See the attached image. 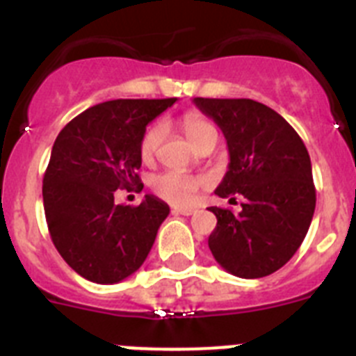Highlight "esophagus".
<instances>
[{"instance_id": "1", "label": "esophagus", "mask_w": 356, "mask_h": 356, "mask_svg": "<svg viewBox=\"0 0 356 356\" xmlns=\"http://www.w3.org/2000/svg\"><path fill=\"white\" fill-rule=\"evenodd\" d=\"M196 212V209H184V207H175V209H172V213H180V216H193V213Z\"/></svg>"}]
</instances>
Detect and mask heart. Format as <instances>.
<instances>
[{
  "instance_id": "obj_1",
  "label": "heart",
  "mask_w": 356,
  "mask_h": 356,
  "mask_svg": "<svg viewBox=\"0 0 356 356\" xmlns=\"http://www.w3.org/2000/svg\"><path fill=\"white\" fill-rule=\"evenodd\" d=\"M181 128H184L187 139L191 140L194 147H197L205 140H217V137H219L216 124L200 112L185 114L181 119ZM163 134H165V128H163L162 122H155L144 131L143 139H140L143 160H151L155 156L156 149L163 139ZM209 178H205V176L188 175V172L181 171H165L151 178L153 193L162 200L172 203V205H191L197 197L201 188L209 187Z\"/></svg>"
}]
</instances>
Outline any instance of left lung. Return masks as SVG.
I'll return each instance as SVG.
<instances>
[{
    "label": "left lung",
    "mask_w": 356,
    "mask_h": 356,
    "mask_svg": "<svg viewBox=\"0 0 356 356\" xmlns=\"http://www.w3.org/2000/svg\"><path fill=\"white\" fill-rule=\"evenodd\" d=\"M194 105L221 128L228 146V171L216 194L246 197L238 213L210 207L217 217L209 237L213 259L238 278L273 275L301 246L316 210L307 147L278 112L259 102L194 97Z\"/></svg>",
    "instance_id": "obj_1"
}]
</instances>
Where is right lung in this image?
<instances>
[{
	"mask_svg": "<svg viewBox=\"0 0 356 356\" xmlns=\"http://www.w3.org/2000/svg\"><path fill=\"white\" fill-rule=\"evenodd\" d=\"M168 99H114L94 105L58 134L42 180L44 213L56 251L94 284L122 282L144 264L169 205L146 194L139 207L115 205L118 188L144 185L140 139Z\"/></svg>",
	"mask_w": 356,
	"mask_h": 356,
	"instance_id": "right-lung-1",
	"label": "right lung"
}]
</instances>
